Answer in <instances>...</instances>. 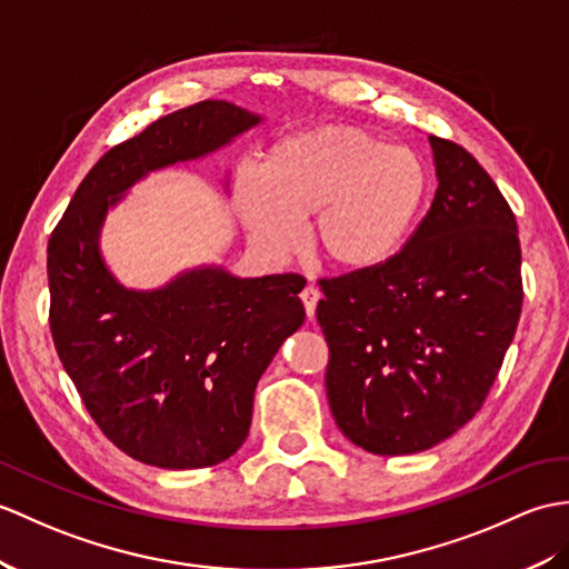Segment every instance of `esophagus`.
<instances>
[{"label": "esophagus", "mask_w": 569, "mask_h": 569, "mask_svg": "<svg viewBox=\"0 0 569 569\" xmlns=\"http://www.w3.org/2000/svg\"><path fill=\"white\" fill-rule=\"evenodd\" d=\"M300 300H302V306H306L308 320H312L315 308H317V300H320V290H317L315 286H306V288H302V293H300Z\"/></svg>", "instance_id": "34e87169"}]
</instances>
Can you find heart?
I'll return each instance as SVG.
<instances>
[{"mask_svg": "<svg viewBox=\"0 0 569 569\" xmlns=\"http://www.w3.org/2000/svg\"><path fill=\"white\" fill-rule=\"evenodd\" d=\"M429 169L407 144L349 126L286 136L263 152L259 174L234 181L249 234L273 254L293 252L298 222L312 218L315 257L361 273L400 252L429 196Z\"/></svg>", "mask_w": 569, "mask_h": 569, "instance_id": "obj_1", "label": "heart"}]
</instances>
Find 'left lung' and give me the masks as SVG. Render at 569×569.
<instances>
[{
	"instance_id": "obj_1",
	"label": "left lung",
	"mask_w": 569,
	"mask_h": 569,
	"mask_svg": "<svg viewBox=\"0 0 569 569\" xmlns=\"http://www.w3.org/2000/svg\"><path fill=\"white\" fill-rule=\"evenodd\" d=\"M429 213L378 269L320 279L327 400L341 433L376 456L419 453L480 412L517 332V218L453 140L429 136Z\"/></svg>"
}]
</instances>
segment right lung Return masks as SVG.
I'll return each mask as SVG.
<instances>
[{"instance_id": "right-lung-1", "label": "right lung", "mask_w": 569, "mask_h": 569, "mask_svg": "<svg viewBox=\"0 0 569 569\" xmlns=\"http://www.w3.org/2000/svg\"><path fill=\"white\" fill-rule=\"evenodd\" d=\"M254 123L259 116L213 99L157 118L91 167L50 232L56 351L106 439L140 463L208 468L244 443L257 382L306 320V279L198 269L138 293L106 271L99 228L148 171L213 152Z\"/></svg>"}]
</instances>
